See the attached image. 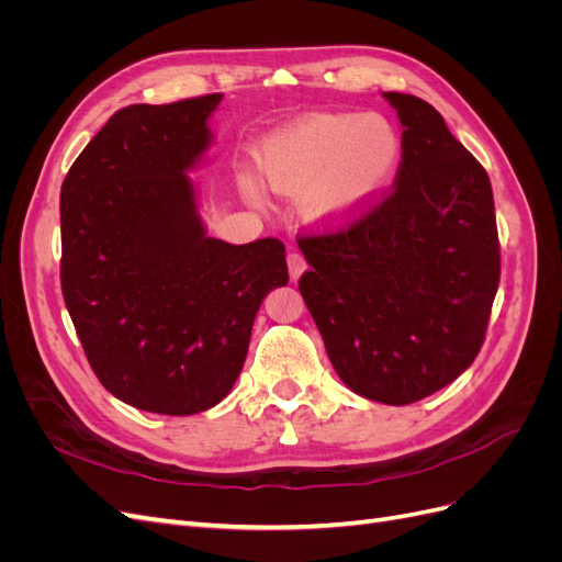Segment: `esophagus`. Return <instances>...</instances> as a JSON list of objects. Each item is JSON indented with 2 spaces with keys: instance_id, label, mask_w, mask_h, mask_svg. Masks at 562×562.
I'll return each mask as SVG.
<instances>
[{
  "instance_id": "obj_1",
  "label": "esophagus",
  "mask_w": 562,
  "mask_h": 562,
  "mask_svg": "<svg viewBox=\"0 0 562 562\" xmlns=\"http://www.w3.org/2000/svg\"><path fill=\"white\" fill-rule=\"evenodd\" d=\"M288 269H291V277L293 279H300L302 271L307 269V260H304V255L300 250L288 252Z\"/></svg>"
}]
</instances>
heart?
Segmentation results:
<instances>
[{
  "mask_svg": "<svg viewBox=\"0 0 562 562\" xmlns=\"http://www.w3.org/2000/svg\"><path fill=\"white\" fill-rule=\"evenodd\" d=\"M398 161V133L378 114H307L269 135L260 149L262 180L279 194L304 191V213L326 225L363 213Z\"/></svg>",
  "mask_w": 562,
  "mask_h": 562,
  "instance_id": "heart-1",
  "label": "heart"
}]
</instances>
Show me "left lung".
Returning <instances> with one entry per match:
<instances>
[{
	"label": "left lung",
	"instance_id": "left-lung-1",
	"mask_svg": "<svg viewBox=\"0 0 562 562\" xmlns=\"http://www.w3.org/2000/svg\"><path fill=\"white\" fill-rule=\"evenodd\" d=\"M403 124L389 192L345 225L297 236L300 293L356 394L407 405L475 361L499 288L490 178L427 100L384 93Z\"/></svg>",
	"mask_w": 562,
	"mask_h": 562
}]
</instances>
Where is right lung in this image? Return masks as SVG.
Returning <instances> with one entry per match:
<instances>
[{
	"label": "right lung",
	"mask_w": 562,
	"mask_h": 562,
	"mask_svg": "<svg viewBox=\"0 0 562 562\" xmlns=\"http://www.w3.org/2000/svg\"><path fill=\"white\" fill-rule=\"evenodd\" d=\"M220 93L116 110L60 187V288L110 394L159 415L223 401L285 246L211 239L184 173L209 147Z\"/></svg>",
	"instance_id": "add662e5"
}]
</instances>
